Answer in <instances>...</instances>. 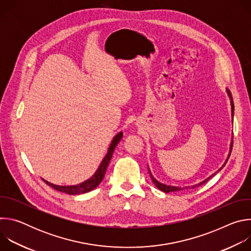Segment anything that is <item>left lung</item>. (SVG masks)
<instances>
[{"label":"left lung","instance_id":"obj_1","mask_svg":"<svg viewBox=\"0 0 251 251\" xmlns=\"http://www.w3.org/2000/svg\"><path fill=\"white\" fill-rule=\"evenodd\" d=\"M226 93H227V95H228V97H229V99H230V105H231V117H232V120H233V112H234V105H233V100H232V97H231V93H230V91L228 90V89H226ZM231 149H232V139H231V143H230V146H229V153H228V156H227V158H226V161L225 162V164L223 165V167L219 170V171H217L216 173L214 174H212L211 176H209L207 178H205L204 181H202V182H201V183H199V184H197V185H194V186H189V187H183V188H181V187H175V186H169V185H165V184H162V183H160L159 181H157L156 178L153 176V175L151 174V172H150V169L148 168V171H149V173H150V176H151V178H152V182L154 183V185L159 189V190H161L162 192H164V193H170V192H177V191H182V190H184V189H195V188H197V187H200V186H201L202 184H204L205 182H207L209 178L212 176H214L216 174H218V172H220L225 166H226V162L228 161V158H229V156H230V153H231Z\"/></svg>","mask_w":251,"mask_h":251}]
</instances>
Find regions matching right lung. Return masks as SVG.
Wrapping results in <instances>:
<instances>
[{
	"label": "right lung",
	"mask_w": 251,
	"mask_h": 251,
	"mask_svg": "<svg viewBox=\"0 0 251 251\" xmlns=\"http://www.w3.org/2000/svg\"><path fill=\"white\" fill-rule=\"evenodd\" d=\"M122 137H123V132L122 131L119 132L118 134H116V136L113 138L111 144L108 148V151H107V154L103 158L101 164L99 165V167L96 170V172L94 173V175L90 178H88V180L84 181L83 183H81L79 185H75V186H57V185H53V184H51V183H50V182H48V181H46L43 178L44 182L47 183V185H49L52 189H54L58 192L68 194V195H80V194H85V193H88V192L94 190L102 182L104 175H105V172H106V169H107V167H108L109 162L112 158L115 147L117 146V144L120 142Z\"/></svg>",
	"instance_id": "1"
}]
</instances>
